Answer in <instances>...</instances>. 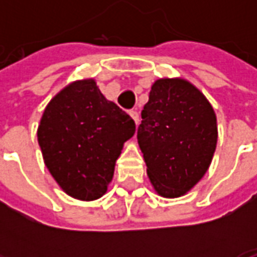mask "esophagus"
<instances>
[{"instance_id": "34e87169", "label": "esophagus", "mask_w": 257, "mask_h": 257, "mask_svg": "<svg viewBox=\"0 0 257 257\" xmlns=\"http://www.w3.org/2000/svg\"><path fill=\"white\" fill-rule=\"evenodd\" d=\"M129 114H131V117L134 118L135 123H136V125H139V122H140L139 112H138V111H131V112H129Z\"/></svg>"}]
</instances>
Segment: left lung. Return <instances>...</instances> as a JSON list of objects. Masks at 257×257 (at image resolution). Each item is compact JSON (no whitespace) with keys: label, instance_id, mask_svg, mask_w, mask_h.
Returning a JSON list of instances; mask_svg holds the SVG:
<instances>
[{"label":"left lung","instance_id":"1","mask_svg":"<svg viewBox=\"0 0 257 257\" xmlns=\"http://www.w3.org/2000/svg\"><path fill=\"white\" fill-rule=\"evenodd\" d=\"M138 143L154 191L179 198L209 169L217 145L215 110L187 79L158 78L142 110Z\"/></svg>","mask_w":257,"mask_h":257}]
</instances>
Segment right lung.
<instances>
[{
	"label": "right lung",
	"mask_w": 257,
	"mask_h": 257,
	"mask_svg": "<svg viewBox=\"0 0 257 257\" xmlns=\"http://www.w3.org/2000/svg\"><path fill=\"white\" fill-rule=\"evenodd\" d=\"M135 131L134 119L107 100L95 79L84 78L51 99L37 139L59 187L75 199L93 201L106 194L123 143Z\"/></svg>",
	"instance_id": "1"
}]
</instances>
